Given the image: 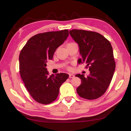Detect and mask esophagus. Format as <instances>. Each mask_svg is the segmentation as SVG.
Wrapping results in <instances>:
<instances>
[{
  "label": "esophagus",
  "mask_w": 131,
  "mask_h": 131,
  "mask_svg": "<svg viewBox=\"0 0 131 131\" xmlns=\"http://www.w3.org/2000/svg\"><path fill=\"white\" fill-rule=\"evenodd\" d=\"M74 75H73V74H69V78L72 79V78H74Z\"/></svg>",
  "instance_id": "obj_1"
}]
</instances>
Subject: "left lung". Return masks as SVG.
Listing matches in <instances>:
<instances>
[{"label": "left lung", "mask_w": 131, "mask_h": 131, "mask_svg": "<svg viewBox=\"0 0 131 131\" xmlns=\"http://www.w3.org/2000/svg\"><path fill=\"white\" fill-rule=\"evenodd\" d=\"M78 44L82 58L79 63H85L90 73L87 77L77 74L81 84L77 92L83 98L92 100L103 95L109 86L116 68L113 51L110 41L99 33L84 30L69 31Z\"/></svg>", "instance_id": "1"}]
</instances>
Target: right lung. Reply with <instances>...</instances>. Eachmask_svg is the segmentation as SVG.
<instances>
[{"label":"right lung","mask_w":131,"mask_h":131,"mask_svg":"<svg viewBox=\"0 0 131 131\" xmlns=\"http://www.w3.org/2000/svg\"><path fill=\"white\" fill-rule=\"evenodd\" d=\"M69 36L65 29L35 35L28 40L19 56V73L28 91L34 100L44 105L57 99L59 88L68 79L66 73L51 74L47 70L48 59H52L57 48Z\"/></svg>","instance_id":"add662e5"}]
</instances>
